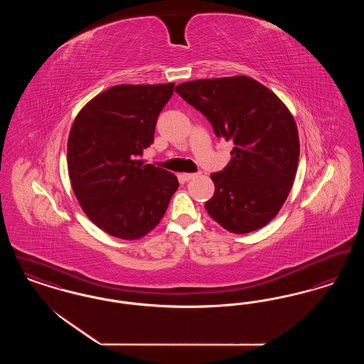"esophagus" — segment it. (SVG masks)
<instances>
[{"mask_svg": "<svg viewBox=\"0 0 364 364\" xmlns=\"http://www.w3.org/2000/svg\"><path fill=\"white\" fill-rule=\"evenodd\" d=\"M198 174L200 173H181L180 176H181V178L183 180H186V181H188V180H192V178H195Z\"/></svg>", "mask_w": 364, "mask_h": 364, "instance_id": "1", "label": "esophagus"}]
</instances>
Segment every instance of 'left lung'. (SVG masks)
Masks as SVG:
<instances>
[{
    "mask_svg": "<svg viewBox=\"0 0 364 364\" xmlns=\"http://www.w3.org/2000/svg\"><path fill=\"white\" fill-rule=\"evenodd\" d=\"M176 92L211 122L215 136L235 147L225 169L211 173L208 215L232 233L267 225L287 200L300 143L294 116L277 95L248 76L200 79Z\"/></svg>",
    "mask_w": 364,
    "mask_h": 364,
    "instance_id": "1",
    "label": "left lung"
}]
</instances>
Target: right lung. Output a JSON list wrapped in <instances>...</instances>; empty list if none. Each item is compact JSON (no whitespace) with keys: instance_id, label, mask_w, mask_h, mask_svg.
<instances>
[{"instance_id":"obj_1","label":"right lung","mask_w":364,"mask_h":364,"mask_svg":"<svg viewBox=\"0 0 364 364\" xmlns=\"http://www.w3.org/2000/svg\"><path fill=\"white\" fill-rule=\"evenodd\" d=\"M168 85H117L77 113L68 136V173L87 217L122 240L146 236L178 188L173 173L138 159L154 141L156 119L173 94Z\"/></svg>"}]
</instances>
